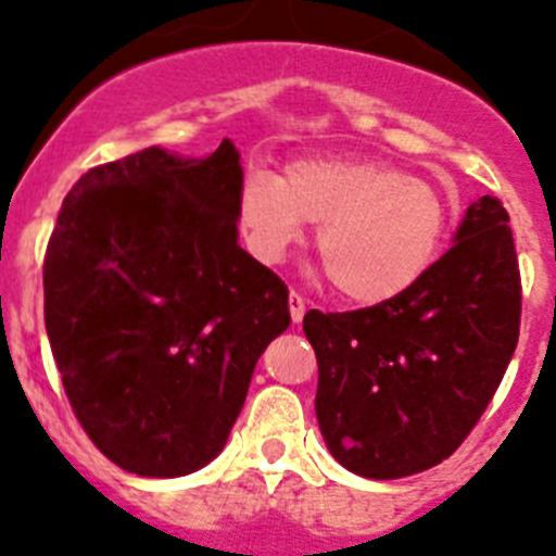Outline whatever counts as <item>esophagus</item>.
Returning <instances> with one entry per match:
<instances>
[{
	"mask_svg": "<svg viewBox=\"0 0 556 556\" xmlns=\"http://www.w3.org/2000/svg\"><path fill=\"white\" fill-rule=\"evenodd\" d=\"M289 314H292V323H301L303 314H306V298L301 292H289Z\"/></svg>",
	"mask_w": 556,
	"mask_h": 556,
	"instance_id": "esophagus-1",
	"label": "esophagus"
}]
</instances>
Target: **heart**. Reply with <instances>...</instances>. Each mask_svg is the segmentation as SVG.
I'll use <instances>...</instances> for the list:
<instances>
[{
    "mask_svg": "<svg viewBox=\"0 0 556 556\" xmlns=\"http://www.w3.org/2000/svg\"><path fill=\"white\" fill-rule=\"evenodd\" d=\"M448 219L437 186L384 161L301 159L281 178L248 172L239 189V225L262 262H281L303 223H320L323 267L358 306L409 292L437 262Z\"/></svg>",
    "mask_w": 556,
    "mask_h": 556,
    "instance_id": "obj_1",
    "label": "heart"
}]
</instances>
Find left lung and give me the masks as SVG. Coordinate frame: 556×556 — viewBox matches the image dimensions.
<instances>
[{
  "instance_id": "left-lung-1",
  "label": "left lung",
  "mask_w": 556,
  "mask_h": 556,
  "mask_svg": "<svg viewBox=\"0 0 556 556\" xmlns=\"http://www.w3.org/2000/svg\"><path fill=\"white\" fill-rule=\"evenodd\" d=\"M317 424L339 465L401 479L448 459L498 390L520 331V269L498 198L465 211L454 248L392 301L303 317Z\"/></svg>"
}]
</instances>
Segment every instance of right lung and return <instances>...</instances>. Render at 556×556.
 Segmentation results:
<instances>
[{
  "mask_svg": "<svg viewBox=\"0 0 556 556\" xmlns=\"http://www.w3.org/2000/svg\"><path fill=\"white\" fill-rule=\"evenodd\" d=\"M242 164L147 147L88 169L43 255V323L63 390L122 470L172 479L223 451L289 289L239 248Z\"/></svg>",
  "mask_w": 556,
  "mask_h": 556,
  "instance_id": "obj_1",
  "label": "right lung"
}]
</instances>
